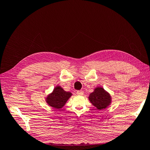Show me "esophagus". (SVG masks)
I'll return each mask as SVG.
<instances>
[{
  "label": "esophagus",
  "instance_id": "esophagus-1",
  "mask_svg": "<svg viewBox=\"0 0 150 150\" xmlns=\"http://www.w3.org/2000/svg\"><path fill=\"white\" fill-rule=\"evenodd\" d=\"M77 94L79 95V96H82L83 94V91H77Z\"/></svg>",
  "mask_w": 150,
  "mask_h": 150
}]
</instances>
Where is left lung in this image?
Here are the masks:
<instances>
[{"instance_id": "1", "label": "left lung", "mask_w": 150, "mask_h": 150, "mask_svg": "<svg viewBox=\"0 0 150 150\" xmlns=\"http://www.w3.org/2000/svg\"><path fill=\"white\" fill-rule=\"evenodd\" d=\"M88 99L92 105L99 110L107 108L112 103L110 94L101 86L95 88L94 92L90 94Z\"/></svg>"}]
</instances>
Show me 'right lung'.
<instances>
[{"instance_id": "1", "label": "right lung", "mask_w": 150, "mask_h": 150, "mask_svg": "<svg viewBox=\"0 0 150 150\" xmlns=\"http://www.w3.org/2000/svg\"><path fill=\"white\" fill-rule=\"evenodd\" d=\"M72 95L71 92L65 91L60 86H56L51 94L45 98V101L50 106L59 110L64 107Z\"/></svg>"}]
</instances>
